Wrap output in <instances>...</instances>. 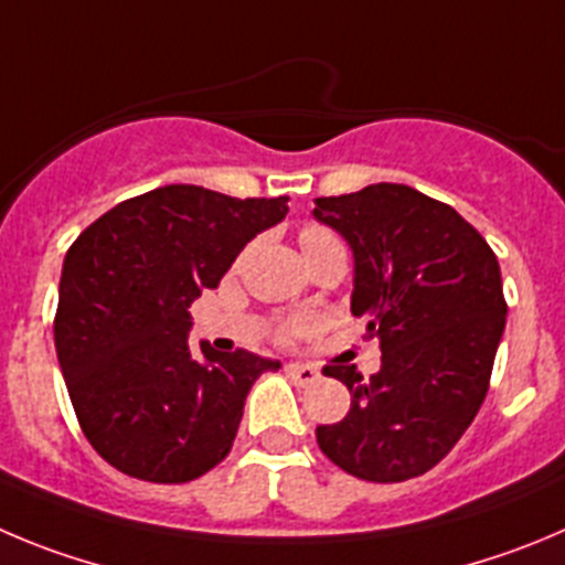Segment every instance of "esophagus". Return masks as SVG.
<instances>
[{"label": "esophagus", "instance_id": "1", "mask_svg": "<svg viewBox=\"0 0 565 565\" xmlns=\"http://www.w3.org/2000/svg\"><path fill=\"white\" fill-rule=\"evenodd\" d=\"M287 373L295 379V382L303 384V387H307V384H315L320 379L318 367H315V365H303V362H289Z\"/></svg>", "mask_w": 565, "mask_h": 565}]
</instances>
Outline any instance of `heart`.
Wrapping results in <instances>:
<instances>
[{
  "instance_id": "heart-1",
  "label": "heart",
  "mask_w": 565,
  "mask_h": 565,
  "mask_svg": "<svg viewBox=\"0 0 565 565\" xmlns=\"http://www.w3.org/2000/svg\"><path fill=\"white\" fill-rule=\"evenodd\" d=\"M307 236H329V234H326V231H320V228H307L303 234H300V239H307Z\"/></svg>"
}]
</instances>
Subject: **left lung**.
<instances>
[{
  "label": "left lung",
  "mask_w": 565,
  "mask_h": 565,
  "mask_svg": "<svg viewBox=\"0 0 565 565\" xmlns=\"http://www.w3.org/2000/svg\"><path fill=\"white\" fill-rule=\"evenodd\" d=\"M315 220L354 253L351 315L382 342L371 382L329 365L351 390L340 424L318 426L334 466L367 482L435 468L477 418L504 334L497 253L451 205L404 183L315 200Z\"/></svg>",
  "instance_id": "obj_1"
}]
</instances>
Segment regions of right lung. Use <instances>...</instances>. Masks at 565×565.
<instances>
[{
  "mask_svg": "<svg viewBox=\"0 0 565 565\" xmlns=\"http://www.w3.org/2000/svg\"><path fill=\"white\" fill-rule=\"evenodd\" d=\"M287 214V198H228L189 183L105 211L63 258L55 351L83 435L145 482L203 477L234 446L242 407L281 362L189 342V307L242 247Z\"/></svg>",
  "mask_w": 565,
  "mask_h": 565,
  "instance_id": "add662e5",
  "label": "right lung"
}]
</instances>
